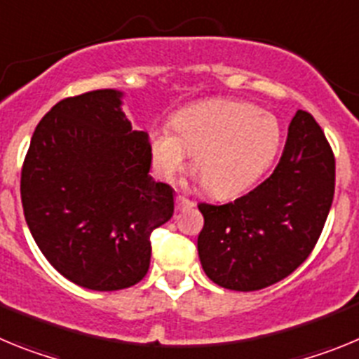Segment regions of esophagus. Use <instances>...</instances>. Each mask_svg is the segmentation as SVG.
<instances>
[{"mask_svg": "<svg viewBox=\"0 0 359 359\" xmlns=\"http://www.w3.org/2000/svg\"><path fill=\"white\" fill-rule=\"evenodd\" d=\"M194 207V203L190 201V199L183 198V196H176V208L177 210H185V208H192Z\"/></svg>", "mask_w": 359, "mask_h": 359, "instance_id": "1", "label": "esophagus"}]
</instances>
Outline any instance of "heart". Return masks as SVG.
I'll use <instances>...</instances> for the list:
<instances>
[{"label":"heart","instance_id":"obj_1","mask_svg":"<svg viewBox=\"0 0 359 359\" xmlns=\"http://www.w3.org/2000/svg\"><path fill=\"white\" fill-rule=\"evenodd\" d=\"M172 131L152 128L149 144L154 167L172 177L192 165L214 196L239 194L268 169L280 149L277 116L239 100H207L185 107L172 118Z\"/></svg>","mask_w":359,"mask_h":359}]
</instances>
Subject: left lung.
I'll return each mask as SVG.
<instances>
[{"label":"left lung","instance_id":"obj_1","mask_svg":"<svg viewBox=\"0 0 359 359\" xmlns=\"http://www.w3.org/2000/svg\"><path fill=\"white\" fill-rule=\"evenodd\" d=\"M332 196V151L316 120L298 109L266 182L226 205H198L205 217L198 253L207 277L233 291H257L286 278L315 248Z\"/></svg>","mask_w":359,"mask_h":359}]
</instances>
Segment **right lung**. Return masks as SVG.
I'll return each instance as SVG.
<instances>
[{"instance_id": "obj_1", "label": "right lung", "mask_w": 359, "mask_h": 359, "mask_svg": "<svg viewBox=\"0 0 359 359\" xmlns=\"http://www.w3.org/2000/svg\"><path fill=\"white\" fill-rule=\"evenodd\" d=\"M122 98L97 90L57 102L37 123L21 170L32 237L62 277L93 291L140 282L149 236L174 214V190L149 174V135L131 128Z\"/></svg>"}]
</instances>
